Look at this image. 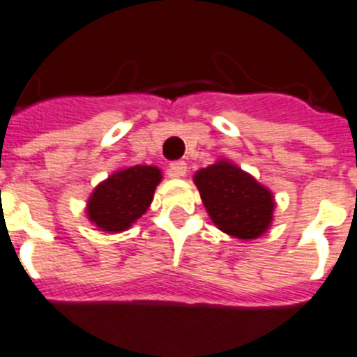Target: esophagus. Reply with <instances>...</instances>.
Instances as JSON below:
<instances>
[{"label": "esophagus", "mask_w": 357, "mask_h": 357, "mask_svg": "<svg viewBox=\"0 0 357 357\" xmlns=\"http://www.w3.org/2000/svg\"><path fill=\"white\" fill-rule=\"evenodd\" d=\"M185 174H187V163H185V161H172V163H170V178H185Z\"/></svg>", "instance_id": "esophagus-1"}]
</instances>
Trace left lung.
I'll return each mask as SVG.
<instances>
[{
  "instance_id": "1",
  "label": "left lung",
  "mask_w": 357,
  "mask_h": 357,
  "mask_svg": "<svg viewBox=\"0 0 357 357\" xmlns=\"http://www.w3.org/2000/svg\"><path fill=\"white\" fill-rule=\"evenodd\" d=\"M202 202L212 223L238 239H256L272 223L274 196L248 172L227 160L194 174Z\"/></svg>"
}]
</instances>
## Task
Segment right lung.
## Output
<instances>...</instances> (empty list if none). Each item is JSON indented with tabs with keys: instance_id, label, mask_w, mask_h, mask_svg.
<instances>
[{
	"instance_id": "right-lung-1",
	"label": "right lung",
	"mask_w": 357,
	"mask_h": 357,
	"mask_svg": "<svg viewBox=\"0 0 357 357\" xmlns=\"http://www.w3.org/2000/svg\"><path fill=\"white\" fill-rule=\"evenodd\" d=\"M161 170L152 165H134L116 170L101 181L86 203L91 223L103 232H123L139 220L152 203Z\"/></svg>"
}]
</instances>
